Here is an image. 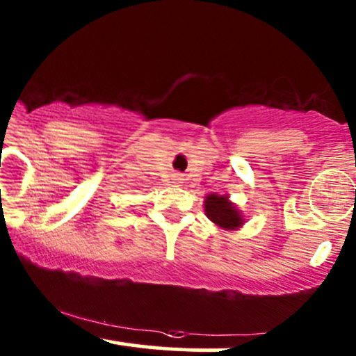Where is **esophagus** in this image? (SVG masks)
<instances>
[{
	"mask_svg": "<svg viewBox=\"0 0 356 356\" xmlns=\"http://www.w3.org/2000/svg\"><path fill=\"white\" fill-rule=\"evenodd\" d=\"M181 181H182V177H181V174H175V175H174V182H177V184H181Z\"/></svg>",
	"mask_w": 356,
	"mask_h": 356,
	"instance_id": "esophagus-1",
	"label": "esophagus"
}]
</instances>
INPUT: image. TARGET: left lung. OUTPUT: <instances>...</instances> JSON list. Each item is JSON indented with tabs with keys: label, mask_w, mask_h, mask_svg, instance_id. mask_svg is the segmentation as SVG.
Listing matches in <instances>:
<instances>
[{
	"label": "left lung",
	"mask_w": 356,
	"mask_h": 356,
	"mask_svg": "<svg viewBox=\"0 0 356 356\" xmlns=\"http://www.w3.org/2000/svg\"><path fill=\"white\" fill-rule=\"evenodd\" d=\"M204 211L206 216L209 218L216 226H219L220 229L226 231H234L239 229L244 224L243 214L238 211V207L232 204L227 195H218L209 194L204 201Z\"/></svg>",
	"instance_id": "1"
}]
</instances>
